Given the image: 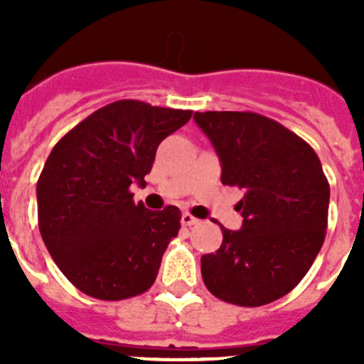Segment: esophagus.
Returning <instances> with one entry per match:
<instances>
[{"label":"esophagus","instance_id":"1","mask_svg":"<svg viewBox=\"0 0 364 364\" xmlns=\"http://www.w3.org/2000/svg\"><path fill=\"white\" fill-rule=\"evenodd\" d=\"M195 224H198V218L193 217L191 213H182V226H195Z\"/></svg>","mask_w":364,"mask_h":364}]
</instances>
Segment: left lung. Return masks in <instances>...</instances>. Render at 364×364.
I'll return each instance as SVG.
<instances>
[{
    "label": "left lung",
    "mask_w": 364,
    "mask_h": 364,
    "mask_svg": "<svg viewBox=\"0 0 364 364\" xmlns=\"http://www.w3.org/2000/svg\"><path fill=\"white\" fill-rule=\"evenodd\" d=\"M222 164L224 186L244 189L240 231L200 259L205 288L237 306L290 294L314 264L328 226L330 184L310 144L250 111L195 112Z\"/></svg>",
    "instance_id": "obj_1"
}]
</instances>
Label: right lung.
Instances as JSON below:
<instances>
[{
	"mask_svg": "<svg viewBox=\"0 0 364 364\" xmlns=\"http://www.w3.org/2000/svg\"><path fill=\"white\" fill-rule=\"evenodd\" d=\"M191 114L118 100L50 151L36 184L38 226L58 268L89 297L124 301L153 286L182 213L149 211L129 188L146 186L160 142Z\"/></svg>",
	"mask_w": 364,
	"mask_h": 364,
	"instance_id": "obj_1",
	"label": "right lung"
}]
</instances>
